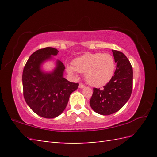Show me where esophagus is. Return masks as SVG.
Wrapping results in <instances>:
<instances>
[{
    "label": "esophagus",
    "mask_w": 157,
    "mask_h": 157,
    "mask_svg": "<svg viewBox=\"0 0 157 157\" xmlns=\"http://www.w3.org/2000/svg\"><path fill=\"white\" fill-rule=\"evenodd\" d=\"M84 87H85V86L83 84H79V89H84Z\"/></svg>",
    "instance_id": "esophagus-1"
}]
</instances>
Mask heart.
<instances>
[{"instance_id": "obj_1", "label": "heart", "mask_w": 157, "mask_h": 157, "mask_svg": "<svg viewBox=\"0 0 157 157\" xmlns=\"http://www.w3.org/2000/svg\"><path fill=\"white\" fill-rule=\"evenodd\" d=\"M116 63L109 53H86L73 61V66L67 65V72L77 76V72L85 73L87 83L92 86H105L113 78Z\"/></svg>"}]
</instances>
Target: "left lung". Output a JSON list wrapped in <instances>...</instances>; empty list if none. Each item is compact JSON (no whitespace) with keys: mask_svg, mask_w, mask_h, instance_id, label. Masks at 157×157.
Here are the masks:
<instances>
[{"mask_svg":"<svg viewBox=\"0 0 157 157\" xmlns=\"http://www.w3.org/2000/svg\"><path fill=\"white\" fill-rule=\"evenodd\" d=\"M116 69L113 78L102 89H94L90 106L100 115L117 112L131 96L133 85V69L123 52L112 50Z\"/></svg>","mask_w":157,"mask_h":157,"instance_id":"obj_1","label":"left lung"}]
</instances>
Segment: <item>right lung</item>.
<instances>
[{"instance_id":"right-lung-1","label":"right lung","mask_w":157,"mask_h":157,"mask_svg":"<svg viewBox=\"0 0 157 157\" xmlns=\"http://www.w3.org/2000/svg\"><path fill=\"white\" fill-rule=\"evenodd\" d=\"M59 51L51 47L39 49L30 55L23 71V96L30 108L46 118L57 117L64 111L69 97L78 88L79 84L63 78L65 66L55 60L52 71H45L42 65L54 60Z\"/></svg>"}]
</instances>
